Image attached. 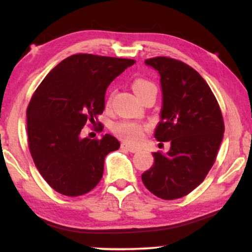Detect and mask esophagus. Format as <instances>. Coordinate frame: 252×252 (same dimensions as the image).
Here are the masks:
<instances>
[{"instance_id":"1","label":"esophagus","mask_w":252,"mask_h":252,"mask_svg":"<svg viewBox=\"0 0 252 252\" xmlns=\"http://www.w3.org/2000/svg\"><path fill=\"white\" fill-rule=\"evenodd\" d=\"M122 147L123 149H126V150H128V152H130V153H136V152H138V149L136 148V147H132V146H130V144H128V143H122Z\"/></svg>"}]
</instances>
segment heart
<instances>
[{
  "label": "heart",
  "mask_w": 252,
  "mask_h": 252,
  "mask_svg": "<svg viewBox=\"0 0 252 252\" xmlns=\"http://www.w3.org/2000/svg\"><path fill=\"white\" fill-rule=\"evenodd\" d=\"M150 88H155L154 84H152L148 80L144 79H136L132 83V90H134L136 96H140L144 91ZM112 131L116 134L118 137L122 138L128 143H138L143 137L144 128L140 124L134 122H120L115 124Z\"/></svg>",
  "instance_id": "1"
}]
</instances>
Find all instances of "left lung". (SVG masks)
<instances>
[{
    "label": "left lung",
    "instance_id": "8db88e82",
    "mask_svg": "<svg viewBox=\"0 0 252 252\" xmlns=\"http://www.w3.org/2000/svg\"><path fill=\"white\" fill-rule=\"evenodd\" d=\"M158 71L162 90L160 122L154 136L170 142L166 154L153 153L154 164L142 174L144 186L164 200L181 198L204 181L224 136L220 108L195 70L172 58L144 62Z\"/></svg>",
    "mask_w": 252,
    "mask_h": 252
}]
</instances>
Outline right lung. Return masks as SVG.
<instances>
[{
  "label": "right lung",
  "instance_id": "right-lung-1",
  "mask_svg": "<svg viewBox=\"0 0 252 252\" xmlns=\"http://www.w3.org/2000/svg\"><path fill=\"white\" fill-rule=\"evenodd\" d=\"M134 60L74 54L52 70L27 109L28 144L42 178L67 196L83 195L97 186L109 153L120 148L112 135L82 137L86 122L94 123L105 106L110 83Z\"/></svg>",
  "mask_w": 252,
  "mask_h": 252
}]
</instances>
